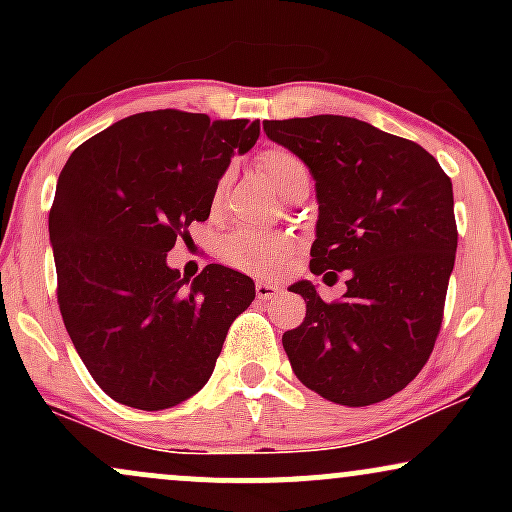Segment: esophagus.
<instances>
[{"instance_id": "obj_1", "label": "esophagus", "mask_w": 512, "mask_h": 512, "mask_svg": "<svg viewBox=\"0 0 512 512\" xmlns=\"http://www.w3.org/2000/svg\"><path fill=\"white\" fill-rule=\"evenodd\" d=\"M255 293H257V298H262V301H269V298L279 296L281 286L269 284V281H257V284H255Z\"/></svg>"}]
</instances>
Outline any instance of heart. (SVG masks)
<instances>
[{
    "mask_svg": "<svg viewBox=\"0 0 512 512\" xmlns=\"http://www.w3.org/2000/svg\"><path fill=\"white\" fill-rule=\"evenodd\" d=\"M257 166L267 180L272 182L276 190H284L286 182L293 175L303 173L305 166L296 154H291L289 149H281V146H272V149H264L257 154ZM293 250V240L284 233H269V231H257V228L240 226L233 228L231 233L221 238L219 255L221 260L231 267L240 269V272L250 274H274L284 267V262L289 260Z\"/></svg>",
    "mask_w": 512,
    "mask_h": 512,
    "instance_id": "obj_1",
    "label": "heart"
}]
</instances>
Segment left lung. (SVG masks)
Segmentation results:
<instances>
[{"instance_id": "obj_1", "label": "left lung", "mask_w": 512, "mask_h": 512, "mask_svg": "<svg viewBox=\"0 0 512 512\" xmlns=\"http://www.w3.org/2000/svg\"><path fill=\"white\" fill-rule=\"evenodd\" d=\"M272 142L315 178L317 238L310 272H346V293L305 301L301 327L281 337L305 387L344 407L404 390L426 366L443 325L455 267L452 182L424 146L342 115L267 120Z\"/></svg>"}]
</instances>
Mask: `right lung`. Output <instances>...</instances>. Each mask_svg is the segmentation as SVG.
I'll list each match as a JSON object with an SVG mask.
<instances>
[{
	"instance_id": "add662e5",
	"label": "right lung",
	"mask_w": 512,
	"mask_h": 512,
	"mask_svg": "<svg viewBox=\"0 0 512 512\" xmlns=\"http://www.w3.org/2000/svg\"><path fill=\"white\" fill-rule=\"evenodd\" d=\"M257 137L260 122L151 110L98 132L62 168L50 209L57 303L115 402L161 411L202 390L228 327L255 301L250 276L207 264L187 284L166 255L209 219L231 156Z\"/></svg>"
}]
</instances>
